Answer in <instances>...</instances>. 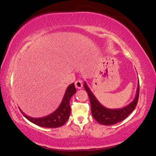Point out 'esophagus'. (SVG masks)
Segmentation results:
<instances>
[{"mask_svg": "<svg viewBox=\"0 0 156 156\" xmlns=\"http://www.w3.org/2000/svg\"><path fill=\"white\" fill-rule=\"evenodd\" d=\"M75 87H76V88H78V89H81V88H82V86H83L82 81H81V80H77V81H75Z\"/></svg>", "mask_w": 156, "mask_h": 156, "instance_id": "1", "label": "esophagus"}]
</instances>
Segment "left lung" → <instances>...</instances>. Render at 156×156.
<instances>
[{"mask_svg": "<svg viewBox=\"0 0 156 156\" xmlns=\"http://www.w3.org/2000/svg\"><path fill=\"white\" fill-rule=\"evenodd\" d=\"M84 88L86 91L88 92V95L90 99L91 113L93 117L97 122L103 125H113L124 120L136 108L137 101H138L140 92L139 83L137 86L136 98L128 106L117 109H110L102 106L92 93L86 82H84Z\"/></svg>", "mask_w": 156, "mask_h": 156, "instance_id": "1", "label": "left lung"}]
</instances>
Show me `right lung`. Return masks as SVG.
<instances>
[{
	"label": "right lung",
	"instance_id": "add662e5",
	"mask_svg": "<svg viewBox=\"0 0 156 156\" xmlns=\"http://www.w3.org/2000/svg\"><path fill=\"white\" fill-rule=\"evenodd\" d=\"M76 93V88L74 83L70 84L66 90L61 104L55 111L49 115L43 117H32L24 114L20 108L23 116L33 124L45 128H57L64 124L69 118L71 109L70 106V100L74 94Z\"/></svg>",
	"mask_w": 156,
	"mask_h": 156
}]
</instances>
